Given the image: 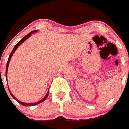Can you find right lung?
Segmentation results:
<instances>
[{
	"label": "right lung",
	"instance_id": "1",
	"mask_svg": "<svg viewBox=\"0 0 129 129\" xmlns=\"http://www.w3.org/2000/svg\"><path fill=\"white\" fill-rule=\"evenodd\" d=\"M36 31H37V30H35V31H31V32H30V33H29V34H27V35H25V36L23 38V39L21 40V41H19V42H18V43L16 44V45H15L14 48V49L12 50V52L10 53V56H9V58H8V59L7 65H6V79H7V71H8V65H9L10 60V59H11L12 56L13 54L14 53V52L16 51V50L17 49V48H18V46H19V45H20V44H21V43H23V42H24V41H25V40L27 39V38L29 37L31 35V33H35V32H36ZM6 81H7V80H6ZM8 90H9V89H8ZM9 92H10V94H11V96L13 97V98H14V99L16 100V101L18 102H19V104H21V105H23V106H35V105H37V104H40V103H41V102H44V100H45L46 99V98H47V97H48V92L46 93V96H44V98H43V99H42V100H41L40 101L37 102H35V103H24V102H20V101H19V100H18L16 99V98H15L14 96H13L12 94V93L10 92V90H9Z\"/></svg>",
	"mask_w": 129,
	"mask_h": 129
}]
</instances>
